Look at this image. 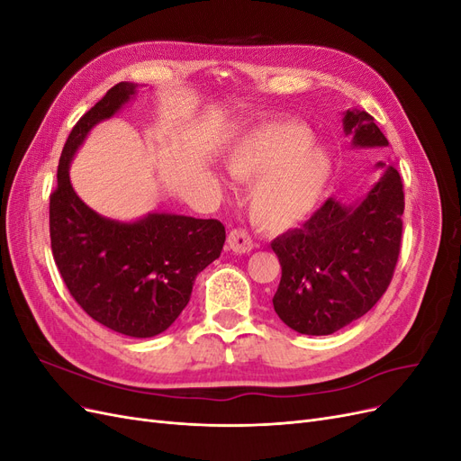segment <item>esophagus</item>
<instances>
[{
  "label": "esophagus",
  "mask_w": 461,
  "mask_h": 461,
  "mask_svg": "<svg viewBox=\"0 0 461 461\" xmlns=\"http://www.w3.org/2000/svg\"><path fill=\"white\" fill-rule=\"evenodd\" d=\"M229 248L232 249L234 254H249L254 249V242L249 239V234L242 229H234L229 232V239H227Z\"/></svg>",
  "instance_id": "esophagus-1"
}]
</instances>
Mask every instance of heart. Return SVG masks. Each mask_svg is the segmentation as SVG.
I'll return each mask as SVG.
<instances>
[{
	"label": "heart",
	"mask_w": 461,
	"mask_h": 461,
	"mask_svg": "<svg viewBox=\"0 0 461 461\" xmlns=\"http://www.w3.org/2000/svg\"><path fill=\"white\" fill-rule=\"evenodd\" d=\"M300 122H271L240 136L225 156L229 173L252 183L248 207L256 225L285 232L308 221L327 196L334 163Z\"/></svg>",
	"instance_id": "obj_1"
}]
</instances>
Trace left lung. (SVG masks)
Returning a JSON list of instances; mask_svg holds the SVG:
<instances>
[{"mask_svg":"<svg viewBox=\"0 0 461 461\" xmlns=\"http://www.w3.org/2000/svg\"><path fill=\"white\" fill-rule=\"evenodd\" d=\"M354 148H386L388 140L366 111L342 119ZM381 178L364 198H329L300 229L271 242L283 276L273 308L300 334L323 337L366 315L393 278L402 240L403 190L393 165L379 161Z\"/></svg>","mask_w":461,"mask_h":461,"instance_id":"8db88e82","label":"left lung"}]
</instances>
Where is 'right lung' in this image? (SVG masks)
<instances>
[{
    "instance_id": "obj_1",
    "label": "right lung",
    "mask_w": 461,
    "mask_h": 461,
    "mask_svg": "<svg viewBox=\"0 0 461 461\" xmlns=\"http://www.w3.org/2000/svg\"><path fill=\"white\" fill-rule=\"evenodd\" d=\"M136 92L138 85L119 82L68 134L50 198V236L53 259L80 308L111 330L149 339L183 313L196 275L221 256L225 227L217 219L159 212L117 221L77 196L68 176L75 153Z\"/></svg>"
}]
</instances>
